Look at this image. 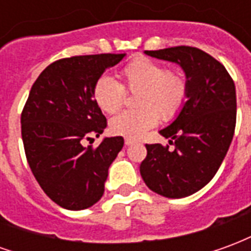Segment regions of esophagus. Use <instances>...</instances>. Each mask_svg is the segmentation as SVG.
<instances>
[{
	"label": "esophagus",
	"instance_id": "obj_1",
	"mask_svg": "<svg viewBox=\"0 0 251 251\" xmlns=\"http://www.w3.org/2000/svg\"><path fill=\"white\" fill-rule=\"evenodd\" d=\"M133 142H134V140H131V138H125V145H126V147L131 145Z\"/></svg>",
	"mask_w": 251,
	"mask_h": 251
}]
</instances>
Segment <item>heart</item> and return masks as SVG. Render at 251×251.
Returning a JSON list of instances; mask_svg holds the SVG:
<instances>
[{
	"label": "heart",
	"instance_id": "heart-1",
	"mask_svg": "<svg viewBox=\"0 0 251 251\" xmlns=\"http://www.w3.org/2000/svg\"><path fill=\"white\" fill-rule=\"evenodd\" d=\"M124 86L114 77L103 75L95 82L93 98L99 109L114 114L125 99V88L135 93L137 109L122 111L110 121L114 134L136 140L157 124L158 117L171 121L179 114L188 95L187 77L179 71L167 70L163 64L141 57L130 62L121 71Z\"/></svg>",
	"mask_w": 251,
	"mask_h": 251
}]
</instances>
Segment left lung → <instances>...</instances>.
<instances>
[{
    "label": "left lung",
    "mask_w": 251,
    "mask_h": 251,
    "mask_svg": "<svg viewBox=\"0 0 251 251\" xmlns=\"http://www.w3.org/2000/svg\"><path fill=\"white\" fill-rule=\"evenodd\" d=\"M148 56L179 64L188 95L172 124L158 131L169 145L147 144L140 172L153 192L180 199L211 181L232 141L237 121L235 84L223 64L194 47L145 51Z\"/></svg>",
    "instance_id": "obj_1"
}]
</instances>
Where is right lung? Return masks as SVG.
<instances>
[{"label":"right lung","instance_id":"obj_1","mask_svg":"<svg viewBox=\"0 0 251 251\" xmlns=\"http://www.w3.org/2000/svg\"><path fill=\"white\" fill-rule=\"evenodd\" d=\"M126 53L60 59L30 88L21 114V136L30 171L47 196L66 210H84L104 192L109 167L124 147L122 137H104L106 117L93 98L95 82Z\"/></svg>","mask_w":251,"mask_h":251}]
</instances>
